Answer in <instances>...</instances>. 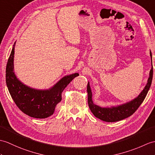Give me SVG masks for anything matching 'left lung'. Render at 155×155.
Here are the masks:
<instances>
[{
	"label": "left lung",
	"instance_id": "8db88e82",
	"mask_svg": "<svg viewBox=\"0 0 155 155\" xmlns=\"http://www.w3.org/2000/svg\"><path fill=\"white\" fill-rule=\"evenodd\" d=\"M150 55L152 59V54L150 52ZM153 67L152 64V68L150 71V75L148 79V82L145 86V88L143 90L138 97L132 101L123 104L121 106L113 107H101L95 105L92 100V92L90 87L89 82L87 85V92H88V104L90 109H91L92 114L97 118L100 119L102 121L106 122H115L120 121L127 118L135 113V111L139 108L140 105L144 101L145 97L147 94L149 90L150 87L151 82L153 80Z\"/></svg>",
	"mask_w": 155,
	"mask_h": 155
}]
</instances>
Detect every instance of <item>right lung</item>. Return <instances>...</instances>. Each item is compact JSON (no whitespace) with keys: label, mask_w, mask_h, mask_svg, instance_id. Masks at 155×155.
Instances as JSON below:
<instances>
[{"label":"right lung","mask_w":155,"mask_h":155,"mask_svg":"<svg viewBox=\"0 0 155 155\" xmlns=\"http://www.w3.org/2000/svg\"><path fill=\"white\" fill-rule=\"evenodd\" d=\"M14 45L15 43L6 68V82L10 96L18 108L28 116L39 119L51 116L57 104L61 101L63 90L79 74L74 73L63 77L49 91L29 88L18 80L13 71Z\"/></svg>","instance_id":"1"}]
</instances>
